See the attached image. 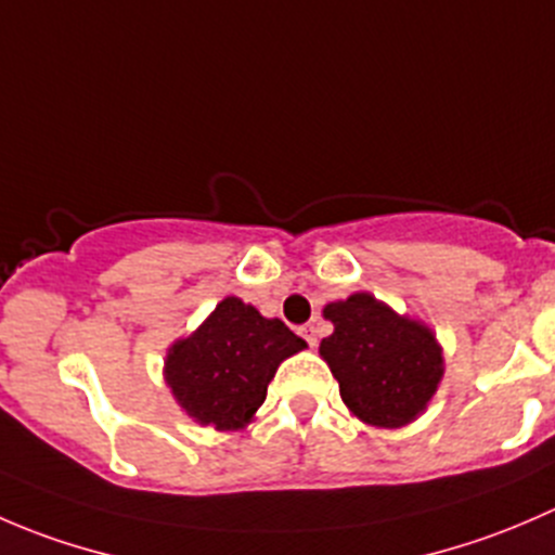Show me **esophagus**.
Wrapping results in <instances>:
<instances>
[{"instance_id":"esophagus-1","label":"esophagus","mask_w":555,"mask_h":555,"mask_svg":"<svg viewBox=\"0 0 555 555\" xmlns=\"http://www.w3.org/2000/svg\"><path fill=\"white\" fill-rule=\"evenodd\" d=\"M298 333L304 335V338H306V344H309L311 349H313V346H317V327H313V324H304V327H300Z\"/></svg>"}]
</instances>
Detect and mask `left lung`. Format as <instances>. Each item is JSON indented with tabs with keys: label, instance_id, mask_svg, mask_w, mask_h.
Listing matches in <instances>:
<instances>
[{
	"label": "left lung",
	"instance_id": "obj_1",
	"mask_svg": "<svg viewBox=\"0 0 555 555\" xmlns=\"http://www.w3.org/2000/svg\"><path fill=\"white\" fill-rule=\"evenodd\" d=\"M322 313L335 330L319 354L357 418L397 429L424 413L443 378V349L427 324L400 317L371 293L327 304Z\"/></svg>",
	"mask_w": 555,
	"mask_h": 555
}]
</instances>
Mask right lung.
<instances>
[{"mask_svg":"<svg viewBox=\"0 0 555 555\" xmlns=\"http://www.w3.org/2000/svg\"><path fill=\"white\" fill-rule=\"evenodd\" d=\"M300 349L306 340L282 319L231 295L193 335L173 340L164 376L193 422L233 433L255 418L279 365Z\"/></svg>","mask_w":555,"mask_h":555,"instance_id":"right-lung-1","label":"right lung"}]
</instances>
